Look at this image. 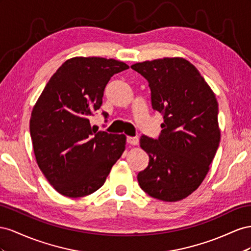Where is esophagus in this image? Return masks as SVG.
Masks as SVG:
<instances>
[{"label":"esophagus","mask_w":251,"mask_h":251,"mask_svg":"<svg viewBox=\"0 0 251 251\" xmlns=\"http://www.w3.org/2000/svg\"><path fill=\"white\" fill-rule=\"evenodd\" d=\"M126 141L129 145H138L139 144V139L137 137H127Z\"/></svg>","instance_id":"1"}]
</instances>
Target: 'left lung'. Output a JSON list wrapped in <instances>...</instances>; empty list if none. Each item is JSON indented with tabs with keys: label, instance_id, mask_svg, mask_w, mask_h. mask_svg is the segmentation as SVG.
<instances>
[{
	"label": "left lung",
	"instance_id": "8db88e82",
	"mask_svg": "<svg viewBox=\"0 0 251 251\" xmlns=\"http://www.w3.org/2000/svg\"><path fill=\"white\" fill-rule=\"evenodd\" d=\"M148 81L152 108L163 114L157 139L142 135L149 156L138 182L148 196L176 202L198 189L218 150V102L199 70L183 58L133 64Z\"/></svg>",
	"mask_w": 251,
	"mask_h": 251
}]
</instances>
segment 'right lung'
<instances>
[{
    "label": "right lung",
    "mask_w": 251,
    "mask_h": 251,
    "mask_svg": "<svg viewBox=\"0 0 251 251\" xmlns=\"http://www.w3.org/2000/svg\"><path fill=\"white\" fill-rule=\"evenodd\" d=\"M128 68L113 59L75 56L55 71L35 103L29 126L35 160L62 196L81 198L101 188L124 152V134L98 131L89 119L110 77Z\"/></svg>",
    "instance_id": "right-lung-1"
}]
</instances>
